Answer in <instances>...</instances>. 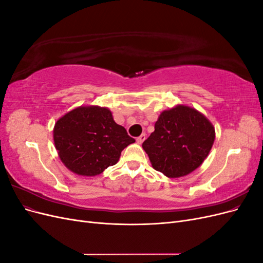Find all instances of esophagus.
<instances>
[{"label":"esophagus","instance_id":"34e87169","mask_svg":"<svg viewBox=\"0 0 263 263\" xmlns=\"http://www.w3.org/2000/svg\"><path fill=\"white\" fill-rule=\"evenodd\" d=\"M146 139V134H141L140 135V136L139 137H137V142H138V144L140 145V144H142V142H144V140Z\"/></svg>","mask_w":263,"mask_h":263}]
</instances>
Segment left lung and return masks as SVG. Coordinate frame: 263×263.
I'll use <instances>...</instances> for the list:
<instances>
[{
	"label": "left lung",
	"instance_id": "left-lung-1",
	"mask_svg": "<svg viewBox=\"0 0 263 263\" xmlns=\"http://www.w3.org/2000/svg\"><path fill=\"white\" fill-rule=\"evenodd\" d=\"M214 139L215 129L208 118L194 108L179 105L161 113L142 148L155 170L180 178L202 164Z\"/></svg>",
	"mask_w": 263,
	"mask_h": 263
}]
</instances>
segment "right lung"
<instances>
[{"mask_svg": "<svg viewBox=\"0 0 263 263\" xmlns=\"http://www.w3.org/2000/svg\"><path fill=\"white\" fill-rule=\"evenodd\" d=\"M53 140L67 168L86 177L116 164L122 151L135 142L110 110L99 106H81L62 116L54 125Z\"/></svg>", "mask_w": 263, "mask_h": 263, "instance_id": "obj_1", "label": "right lung"}]
</instances>
